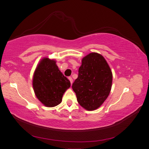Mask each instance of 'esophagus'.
Here are the masks:
<instances>
[{
	"label": "esophagus",
	"mask_w": 149,
	"mask_h": 149,
	"mask_svg": "<svg viewBox=\"0 0 149 149\" xmlns=\"http://www.w3.org/2000/svg\"><path fill=\"white\" fill-rule=\"evenodd\" d=\"M68 79H69V80H70V83H71V84H72V83H73V79L72 78V77H69Z\"/></svg>",
	"instance_id": "esophagus-1"
}]
</instances>
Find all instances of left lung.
I'll return each mask as SVG.
<instances>
[{
  "mask_svg": "<svg viewBox=\"0 0 149 149\" xmlns=\"http://www.w3.org/2000/svg\"><path fill=\"white\" fill-rule=\"evenodd\" d=\"M112 74L102 55L92 52L82 59L78 77L72 84L79 104L91 111L102 105L110 94Z\"/></svg>",
  "mask_w": 149,
  "mask_h": 149,
  "instance_id": "8db88e82",
  "label": "left lung"
}]
</instances>
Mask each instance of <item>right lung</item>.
Segmentation results:
<instances>
[{"instance_id":"1","label":"right lung","mask_w":149,"mask_h":149,"mask_svg":"<svg viewBox=\"0 0 149 149\" xmlns=\"http://www.w3.org/2000/svg\"><path fill=\"white\" fill-rule=\"evenodd\" d=\"M70 85V80L60 71L54 60L43 58L35 70L33 87L37 99L46 107L59 104Z\"/></svg>"}]
</instances>
